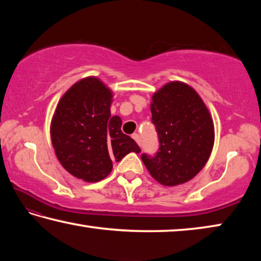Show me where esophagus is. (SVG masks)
I'll use <instances>...</instances> for the list:
<instances>
[{
    "label": "esophagus",
    "mask_w": 261,
    "mask_h": 261,
    "mask_svg": "<svg viewBox=\"0 0 261 261\" xmlns=\"http://www.w3.org/2000/svg\"><path fill=\"white\" fill-rule=\"evenodd\" d=\"M132 138H134V139L137 141V144L140 145V136H139L138 134H134V135H132Z\"/></svg>",
    "instance_id": "1"
}]
</instances>
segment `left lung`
I'll use <instances>...</instances> for the list:
<instances>
[{
    "label": "left lung",
    "mask_w": 261,
    "mask_h": 261,
    "mask_svg": "<svg viewBox=\"0 0 261 261\" xmlns=\"http://www.w3.org/2000/svg\"><path fill=\"white\" fill-rule=\"evenodd\" d=\"M151 112L160 147L153 156L141 154V160L162 185L188 182L204 168L213 148L208 109L191 86L170 82L152 96Z\"/></svg>",
    "instance_id": "8db88e82"
}]
</instances>
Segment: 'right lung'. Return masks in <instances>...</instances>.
I'll return each mask as SVG.
<instances>
[{"label": "right lung", "instance_id": "obj_1", "mask_svg": "<svg viewBox=\"0 0 261 261\" xmlns=\"http://www.w3.org/2000/svg\"><path fill=\"white\" fill-rule=\"evenodd\" d=\"M113 93L95 77L77 82L62 96L50 124L53 147L68 173L85 182H99L121 161L140 148L110 116Z\"/></svg>", "mask_w": 261, "mask_h": 261}]
</instances>
